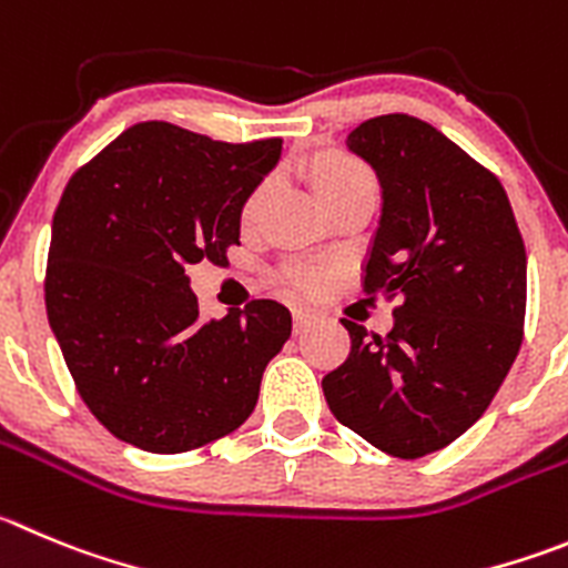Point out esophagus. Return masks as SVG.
<instances>
[{
    "label": "esophagus",
    "instance_id": "34e87169",
    "mask_svg": "<svg viewBox=\"0 0 568 568\" xmlns=\"http://www.w3.org/2000/svg\"><path fill=\"white\" fill-rule=\"evenodd\" d=\"M316 316L311 314V311H305V308H294V331L296 333H302L305 331V327H311V322H314Z\"/></svg>",
    "mask_w": 568,
    "mask_h": 568
}]
</instances>
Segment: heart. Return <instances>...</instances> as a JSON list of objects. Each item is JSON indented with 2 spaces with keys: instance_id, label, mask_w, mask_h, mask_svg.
Masks as SVG:
<instances>
[{
  "instance_id": "1",
  "label": "heart",
  "mask_w": 568,
  "mask_h": 568,
  "mask_svg": "<svg viewBox=\"0 0 568 568\" xmlns=\"http://www.w3.org/2000/svg\"><path fill=\"white\" fill-rule=\"evenodd\" d=\"M362 176H367V173H364L358 164L347 162V159H327L320 171H316V190L336 187V184L353 182V179ZM296 283H300L302 288H314V277H300Z\"/></svg>"
}]
</instances>
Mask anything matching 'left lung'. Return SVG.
Wrapping results in <instances>:
<instances>
[{"label": "left lung", "instance_id": "1", "mask_svg": "<svg viewBox=\"0 0 568 568\" xmlns=\"http://www.w3.org/2000/svg\"><path fill=\"white\" fill-rule=\"evenodd\" d=\"M349 153L381 182V221L364 291L404 296L395 327L367 336L322 378L342 426L397 459L439 452L468 432L510 373L524 336L527 252L499 179L434 125L373 116Z\"/></svg>", "mask_w": 568, "mask_h": 568}]
</instances>
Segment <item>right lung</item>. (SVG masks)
I'll return each mask as SVG.
<instances>
[{"label":"right lung","mask_w":568,"mask_h":568,"mask_svg":"<svg viewBox=\"0 0 568 568\" xmlns=\"http://www.w3.org/2000/svg\"><path fill=\"white\" fill-rule=\"evenodd\" d=\"M283 140L219 142L140 123L69 179L47 257V320L83 404L123 443L179 454L235 432L291 336L254 300L201 320L184 268L241 246V212Z\"/></svg>","instance_id":"right-lung-1"}]
</instances>
